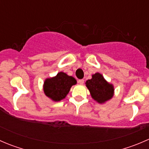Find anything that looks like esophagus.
I'll return each instance as SVG.
<instances>
[{
	"label": "esophagus",
	"mask_w": 149,
	"mask_h": 149,
	"mask_svg": "<svg viewBox=\"0 0 149 149\" xmlns=\"http://www.w3.org/2000/svg\"><path fill=\"white\" fill-rule=\"evenodd\" d=\"M79 83L80 84H84V79H80V80H79Z\"/></svg>",
	"instance_id": "34e87169"
}]
</instances>
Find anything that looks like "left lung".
<instances>
[{"mask_svg": "<svg viewBox=\"0 0 149 149\" xmlns=\"http://www.w3.org/2000/svg\"><path fill=\"white\" fill-rule=\"evenodd\" d=\"M86 86L89 90L91 97L100 104L111 100L114 95V86L108 83L100 73L92 75V78L86 82Z\"/></svg>", "mask_w": 149, "mask_h": 149, "instance_id": "left-lung-1", "label": "left lung"}]
</instances>
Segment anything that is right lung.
I'll return each instance as SVG.
<instances>
[{
    "mask_svg": "<svg viewBox=\"0 0 149 149\" xmlns=\"http://www.w3.org/2000/svg\"><path fill=\"white\" fill-rule=\"evenodd\" d=\"M77 81L73 76L60 72L55 77L46 79L43 85L45 94L52 101L59 102L65 98L73 85Z\"/></svg>",
    "mask_w": 149,
    "mask_h": 149,
    "instance_id": "right-lung-1",
    "label": "right lung"
}]
</instances>
